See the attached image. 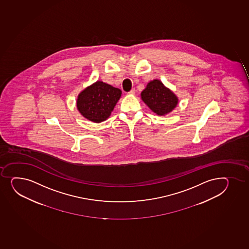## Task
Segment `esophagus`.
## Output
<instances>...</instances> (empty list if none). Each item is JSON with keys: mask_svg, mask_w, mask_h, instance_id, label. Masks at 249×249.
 I'll list each match as a JSON object with an SVG mask.
<instances>
[{"mask_svg": "<svg viewBox=\"0 0 249 249\" xmlns=\"http://www.w3.org/2000/svg\"><path fill=\"white\" fill-rule=\"evenodd\" d=\"M135 92H136V90H135V89H131L130 91L128 92V94H135Z\"/></svg>", "mask_w": 249, "mask_h": 249, "instance_id": "34e87169", "label": "esophagus"}]
</instances>
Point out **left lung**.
<instances>
[{
    "instance_id": "1",
    "label": "left lung",
    "mask_w": 249,
    "mask_h": 249,
    "mask_svg": "<svg viewBox=\"0 0 249 249\" xmlns=\"http://www.w3.org/2000/svg\"><path fill=\"white\" fill-rule=\"evenodd\" d=\"M141 97L145 104L158 115L171 112L178 104V97L158 79L147 84L141 92Z\"/></svg>"
}]
</instances>
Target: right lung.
Listing matches in <instances>:
<instances>
[{"mask_svg": "<svg viewBox=\"0 0 249 249\" xmlns=\"http://www.w3.org/2000/svg\"><path fill=\"white\" fill-rule=\"evenodd\" d=\"M121 96V89L97 81L79 93L77 108L85 118L100 123L110 116Z\"/></svg>", "mask_w": 249, "mask_h": 249, "instance_id": "add662e5", "label": "right lung"}]
</instances>
